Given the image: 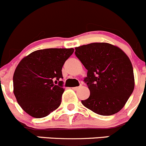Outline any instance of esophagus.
Returning <instances> with one entry per match:
<instances>
[{"label":"esophagus","instance_id":"1","mask_svg":"<svg viewBox=\"0 0 146 146\" xmlns=\"http://www.w3.org/2000/svg\"><path fill=\"white\" fill-rule=\"evenodd\" d=\"M80 86H76V87H73L72 89H73V90H78V89H80Z\"/></svg>","mask_w":146,"mask_h":146}]
</instances>
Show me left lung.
Segmentation results:
<instances>
[{"label":"left lung","mask_w":146,"mask_h":146,"mask_svg":"<svg viewBox=\"0 0 146 146\" xmlns=\"http://www.w3.org/2000/svg\"><path fill=\"white\" fill-rule=\"evenodd\" d=\"M76 55L87 69L84 79L90 96L82 103L102 116L117 113L125 106L134 88L132 64L118 46L91 43L76 47Z\"/></svg>","instance_id":"obj_1"}]
</instances>
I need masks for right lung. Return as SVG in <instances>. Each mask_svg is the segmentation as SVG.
Returning <instances> with one entry per match:
<instances>
[{"mask_svg":"<svg viewBox=\"0 0 146 146\" xmlns=\"http://www.w3.org/2000/svg\"><path fill=\"white\" fill-rule=\"evenodd\" d=\"M74 52L71 48L38 50L23 57L13 76L14 94L32 117H45L60 107L64 91L62 66Z\"/></svg>","mask_w":146,"mask_h":146,"instance_id":"obj_1","label":"right lung"}]
</instances>
